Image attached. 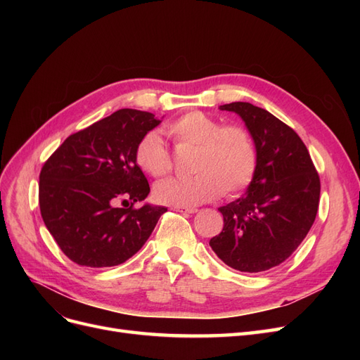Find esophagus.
I'll use <instances>...</instances> for the list:
<instances>
[{
    "label": "esophagus",
    "instance_id": "esophagus-1",
    "mask_svg": "<svg viewBox=\"0 0 360 360\" xmlns=\"http://www.w3.org/2000/svg\"><path fill=\"white\" fill-rule=\"evenodd\" d=\"M174 210L181 212V213H197L198 212L197 207H181V205L174 207Z\"/></svg>",
    "mask_w": 360,
    "mask_h": 360
}]
</instances>
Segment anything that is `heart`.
<instances>
[{
	"instance_id": "b5f03b06",
	"label": "heart",
	"mask_w": 360,
	"mask_h": 360,
	"mask_svg": "<svg viewBox=\"0 0 360 360\" xmlns=\"http://www.w3.org/2000/svg\"><path fill=\"white\" fill-rule=\"evenodd\" d=\"M179 150L195 148L191 179H171L155 186V198L168 205L192 207L246 189L257 171V147L242 124H222L219 118L191 111L163 126ZM138 167L151 177H165L172 169L168 148L156 132H148L135 147Z\"/></svg>"
}]
</instances>
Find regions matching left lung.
I'll list each match as a JSON object with an SVG mask.
<instances>
[{
	"instance_id": "8db88e82",
	"label": "left lung",
	"mask_w": 360,
	"mask_h": 360,
	"mask_svg": "<svg viewBox=\"0 0 360 360\" xmlns=\"http://www.w3.org/2000/svg\"><path fill=\"white\" fill-rule=\"evenodd\" d=\"M245 122L257 147V171L240 198L219 207L222 231L210 238L226 266L257 274L284 263L307 237L320 202V177L300 136L248 102L219 106Z\"/></svg>"
}]
</instances>
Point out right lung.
<instances>
[{"mask_svg": "<svg viewBox=\"0 0 360 360\" xmlns=\"http://www.w3.org/2000/svg\"><path fill=\"white\" fill-rule=\"evenodd\" d=\"M160 120L120 110L70 135L40 171L39 204L48 231L73 263L112 267L147 242L165 207L144 201L148 181L135 160L138 141Z\"/></svg>", "mask_w": 360, "mask_h": 360, "instance_id": "add662e5", "label": "right lung"}]
</instances>
